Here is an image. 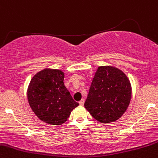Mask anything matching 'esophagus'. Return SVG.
<instances>
[{
	"mask_svg": "<svg viewBox=\"0 0 158 158\" xmlns=\"http://www.w3.org/2000/svg\"><path fill=\"white\" fill-rule=\"evenodd\" d=\"M84 101H85V100H84V99H82V100H81L79 101V104L81 106H84Z\"/></svg>",
	"mask_w": 158,
	"mask_h": 158,
	"instance_id": "34e87169",
	"label": "esophagus"
}]
</instances>
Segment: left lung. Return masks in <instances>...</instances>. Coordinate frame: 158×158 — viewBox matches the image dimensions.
<instances>
[{"label": "left lung", "mask_w": 158, "mask_h": 158, "mask_svg": "<svg viewBox=\"0 0 158 158\" xmlns=\"http://www.w3.org/2000/svg\"><path fill=\"white\" fill-rule=\"evenodd\" d=\"M131 97V86L123 71L113 66L97 68L84 107L102 123H110L126 113Z\"/></svg>", "instance_id": "1"}]
</instances>
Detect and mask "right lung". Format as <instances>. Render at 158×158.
I'll use <instances>...</instances> for the list:
<instances>
[{"label":"right lung","instance_id":"1","mask_svg":"<svg viewBox=\"0 0 158 158\" xmlns=\"http://www.w3.org/2000/svg\"><path fill=\"white\" fill-rule=\"evenodd\" d=\"M64 73L45 68L31 79L27 99L33 113L45 123L59 126L65 123L71 111L79 105L64 84Z\"/></svg>","mask_w":158,"mask_h":158}]
</instances>
